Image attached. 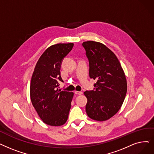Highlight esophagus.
<instances>
[{
    "label": "esophagus",
    "mask_w": 154,
    "mask_h": 154,
    "mask_svg": "<svg viewBox=\"0 0 154 154\" xmlns=\"http://www.w3.org/2000/svg\"><path fill=\"white\" fill-rule=\"evenodd\" d=\"M75 94H77V95H82L83 92H81V91H75Z\"/></svg>",
    "instance_id": "esophagus-1"
}]
</instances>
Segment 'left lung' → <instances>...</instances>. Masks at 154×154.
Returning a JSON list of instances; mask_svg holds the SVG:
<instances>
[{
    "label": "left lung",
    "instance_id": "obj_1",
    "mask_svg": "<svg viewBox=\"0 0 154 154\" xmlns=\"http://www.w3.org/2000/svg\"><path fill=\"white\" fill-rule=\"evenodd\" d=\"M82 46L89 62V77L97 82L94 91H86L85 111L96 121L108 120L121 108L127 91L125 72L118 58L104 44L84 42Z\"/></svg>",
    "mask_w": 154,
    "mask_h": 154
}]
</instances>
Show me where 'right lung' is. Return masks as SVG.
Returning <instances> with one entry per match:
<instances>
[{"label": "right lung", "instance_id": "obj_1", "mask_svg": "<svg viewBox=\"0 0 154 154\" xmlns=\"http://www.w3.org/2000/svg\"><path fill=\"white\" fill-rule=\"evenodd\" d=\"M73 43H58L46 49L36 63L30 84V97L38 116L46 125L62 126L67 121L73 92L57 88L63 58Z\"/></svg>", "mask_w": 154, "mask_h": 154}]
</instances>
